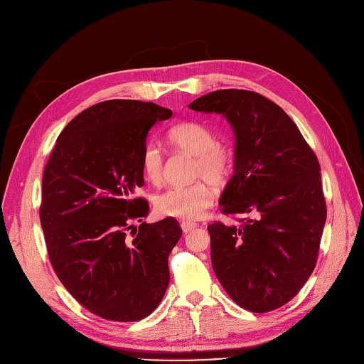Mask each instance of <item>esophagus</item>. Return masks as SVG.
<instances>
[{
	"mask_svg": "<svg viewBox=\"0 0 364 364\" xmlns=\"http://www.w3.org/2000/svg\"><path fill=\"white\" fill-rule=\"evenodd\" d=\"M181 228L183 230V234H190L194 228H197V225L193 223V222H186V220H182Z\"/></svg>",
	"mask_w": 364,
	"mask_h": 364,
	"instance_id": "esophagus-1",
	"label": "esophagus"
}]
</instances>
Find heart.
Listing matches in <instances>:
<instances>
[{
    "label": "heart",
    "instance_id": "b5f03b06",
    "mask_svg": "<svg viewBox=\"0 0 364 364\" xmlns=\"http://www.w3.org/2000/svg\"><path fill=\"white\" fill-rule=\"evenodd\" d=\"M171 144L194 156L193 178L205 179L215 186L225 185L234 171V150L217 141L215 132L200 121H183L168 130ZM141 170L146 179L158 183L162 179L164 155L155 142L142 150ZM205 181L183 186H171L155 199L161 215L183 220L199 218L213 203V193Z\"/></svg>",
    "mask_w": 364,
    "mask_h": 364
}]
</instances>
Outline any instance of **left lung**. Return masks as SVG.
<instances>
[{"label":"left lung","mask_w":364,"mask_h":364,"mask_svg":"<svg viewBox=\"0 0 364 364\" xmlns=\"http://www.w3.org/2000/svg\"><path fill=\"white\" fill-rule=\"evenodd\" d=\"M188 107L225 115L235 132L234 176L220 206L225 215L247 217L208 226L215 277L245 310H277L317 262L326 220L317 156L293 119L258 92L220 90Z\"/></svg>","instance_id":"8db88e82"}]
</instances>
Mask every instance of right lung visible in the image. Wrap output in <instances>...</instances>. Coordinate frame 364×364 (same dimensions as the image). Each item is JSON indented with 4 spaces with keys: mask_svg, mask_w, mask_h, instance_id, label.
<instances>
[{
    "mask_svg": "<svg viewBox=\"0 0 364 364\" xmlns=\"http://www.w3.org/2000/svg\"><path fill=\"white\" fill-rule=\"evenodd\" d=\"M171 115L139 100L97 103L62 130L43 170L39 217L51 266L74 299L106 321H141L168 287L178 220L131 222L150 209L135 196L147 134Z\"/></svg>",
    "mask_w": 364,
    "mask_h": 364,
    "instance_id": "1",
    "label": "right lung"
}]
</instances>
